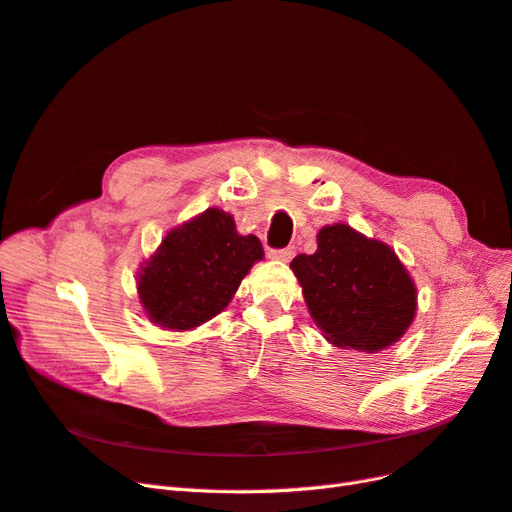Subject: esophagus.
<instances>
[{"mask_svg": "<svg viewBox=\"0 0 512 512\" xmlns=\"http://www.w3.org/2000/svg\"><path fill=\"white\" fill-rule=\"evenodd\" d=\"M295 256V247H282V250H271V258H278V260H290Z\"/></svg>", "mask_w": 512, "mask_h": 512, "instance_id": "34e87169", "label": "esophagus"}]
</instances>
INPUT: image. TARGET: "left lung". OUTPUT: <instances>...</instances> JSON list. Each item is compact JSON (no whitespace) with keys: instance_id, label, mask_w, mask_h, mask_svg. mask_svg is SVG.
<instances>
[{"instance_id":"1","label":"left lung","mask_w":512,"mask_h":512,"mask_svg":"<svg viewBox=\"0 0 512 512\" xmlns=\"http://www.w3.org/2000/svg\"><path fill=\"white\" fill-rule=\"evenodd\" d=\"M316 241L314 254L290 262L314 323L342 349L390 347L416 314V288L398 256L347 224L321 228Z\"/></svg>"}]
</instances>
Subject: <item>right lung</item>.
<instances>
[{
  "instance_id": "obj_1",
  "label": "right lung",
  "mask_w": 512,
  "mask_h": 512,
  "mask_svg": "<svg viewBox=\"0 0 512 512\" xmlns=\"http://www.w3.org/2000/svg\"><path fill=\"white\" fill-rule=\"evenodd\" d=\"M262 256L258 237H243L232 215L209 209L174 228L146 262L137 280L142 306L157 325L198 327L228 306Z\"/></svg>"
}]
</instances>
